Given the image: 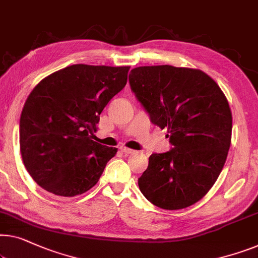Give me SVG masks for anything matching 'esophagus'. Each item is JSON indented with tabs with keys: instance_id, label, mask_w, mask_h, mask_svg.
Listing matches in <instances>:
<instances>
[{
	"instance_id": "34e87169",
	"label": "esophagus",
	"mask_w": 258,
	"mask_h": 258,
	"mask_svg": "<svg viewBox=\"0 0 258 258\" xmlns=\"http://www.w3.org/2000/svg\"><path fill=\"white\" fill-rule=\"evenodd\" d=\"M121 151L124 152L125 155H132V154H135V150H133V149H129V148H125V147H122L121 148Z\"/></svg>"
}]
</instances>
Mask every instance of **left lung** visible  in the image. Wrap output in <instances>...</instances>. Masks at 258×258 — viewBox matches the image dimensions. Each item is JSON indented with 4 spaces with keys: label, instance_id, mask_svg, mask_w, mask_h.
I'll use <instances>...</instances> for the list:
<instances>
[{
    "label": "left lung",
    "instance_id": "8db88e82",
    "mask_svg": "<svg viewBox=\"0 0 258 258\" xmlns=\"http://www.w3.org/2000/svg\"><path fill=\"white\" fill-rule=\"evenodd\" d=\"M129 84L172 145L149 157L141 192L163 210L191 206L212 188L228 155L233 118L225 94L203 71L170 65L136 67Z\"/></svg>",
    "mask_w": 258,
    "mask_h": 258
}]
</instances>
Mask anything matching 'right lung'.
Here are the masks:
<instances>
[{"label": "right lung", "instance_id": "obj_1", "mask_svg": "<svg viewBox=\"0 0 258 258\" xmlns=\"http://www.w3.org/2000/svg\"><path fill=\"white\" fill-rule=\"evenodd\" d=\"M129 66L77 64L44 78L20 120L22 159L45 191L76 197L91 189L116 155L93 141L100 114L126 84Z\"/></svg>", "mask_w": 258, "mask_h": 258}]
</instances>
